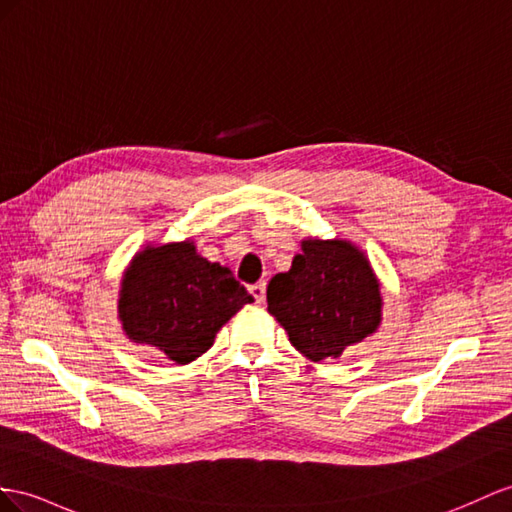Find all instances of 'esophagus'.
<instances>
[{
    "mask_svg": "<svg viewBox=\"0 0 512 512\" xmlns=\"http://www.w3.org/2000/svg\"><path fill=\"white\" fill-rule=\"evenodd\" d=\"M251 294L255 296V300H257L259 305L264 303V300H266V283H264V281H259V283L251 285Z\"/></svg>",
    "mask_w": 512,
    "mask_h": 512,
    "instance_id": "esophagus-1",
    "label": "esophagus"
}]
</instances>
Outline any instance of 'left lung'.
Masks as SVG:
<instances>
[{
	"mask_svg": "<svg viewBox=\"0 0 512 512\" xmlns=\"http://www.w3.org/2000/svg\"><path fill=\"white\" fill-rule=\"evenodd\" d=\"M292 268L274 274L268 311L311 361L342 352L376 333L381 324V283L363 251L346 240H303Z\"/></svg>",
	"mask_w": 512,
	"mask_h": 512,
	"instance_id": "left-lung-1",
	"label": "left lung"
}]
</instances>
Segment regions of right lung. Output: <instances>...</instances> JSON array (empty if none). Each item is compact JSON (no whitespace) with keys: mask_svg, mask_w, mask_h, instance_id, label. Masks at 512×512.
Returning a JSON list of instances; mask_svg holds the SVG:
<instances>
[{"mask_svg":"<svg viewBox=\"0 0 512 512\" xmlns=\"http://www.w3.org/2000/svg\"><path fill=\"white\" fill-rule=\"evenodd\" d=\"M253 303L227 266L196 253L194 242L147 246L127 266L119 292L125 335L186 365L212 348L216 333Z\"/></svg>","mask_w":512,"mask_h":512,"instance_id":"right-lung-1","label":"right lung"}]
</instances>
